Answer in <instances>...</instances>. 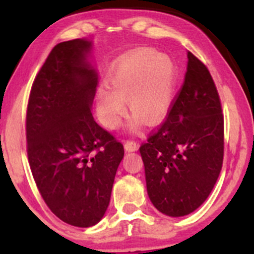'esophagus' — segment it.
<instances>
[{
  "instance_id": "obj_1",
  "label": "esophagus",
  "mask_w": 254,
  "mask_h": 254,
  "mask_svg": "<svg viewBox=\"0 0 254 254\" xmlns=\"http://www.w3.org/2000/svg\"><path fill=\"white\" fill-rule=\"evenodd\" d=\"M138 148V144L133 141H127L124 143V149L127 151H136Z\"/></svg>"
}]
</instances>
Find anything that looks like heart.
<instances>
[{"label": "heart", "instance_id": "heart-1", "mask_svg": "<svg viewBox=\"0 0 254 254\" xmlns=\"http://www.w3.org/2000/svg\"><path fill=\"white\" fill-rule=\"evenodd\" d=\"M178 81L174 58L155 49H138L116 62L106 76V86L95 92L99 121L115 130L125 115L127 101L135 113L133 123L157 124L170 112Z\"/></svg>", "mask_w": 254, "mask_h": 254}]
</instances>
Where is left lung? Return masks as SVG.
Returning a JSON list of instances; mask_svg holds the SVG:
<instances>
[{
    "label": "left lung",
    "instance_id": "1",
    "mask_svg": "<svg viewBox=\"0 0 254 254\" xmlns=\"http://www.w3.org/2000/svg\"><path fill=\"white\" fill-rule=\"evenodd\" d=\"M185 81L164 124L139 148L147 192L162 214L180 217L199 208L223 161V116L206 66L188 54Z\"/></svg>",
    "mask_w": 254,
    "mask_h": 254
}]
</instances>
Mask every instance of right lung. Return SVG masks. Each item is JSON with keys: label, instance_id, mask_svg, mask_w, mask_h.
I'll list each match as a JSON object with an SVG mask.
<instances>
[{"label": "right lung", "instance_id": "right-lung-1", "mask_svg": "<svg viewBox=\"0 0 254 254\" xmlns=\"http://www.w3.org/2000/svg\"><path fill=\"white\" fill-rule=\"evenodd\" d=\"M93 43L57 44L31 89L26 138L37 188L63 222L87 228L109 206L123 144L92 116L98 72L89 61Z\"/></svg>", "mask_w": 254, "mask_h": 254}]
</instances>
